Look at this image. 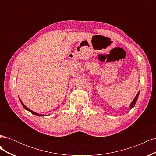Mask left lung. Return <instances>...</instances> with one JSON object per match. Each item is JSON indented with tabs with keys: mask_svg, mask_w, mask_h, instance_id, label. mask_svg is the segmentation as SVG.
I'll list each match as a JSON object with an SVG mask.
<instances>
[{
	"mask_svg": "<svg viewBox=\"0 0 156 156\" xmlns=\"http://www.w3.org/2000/svg\"><path fill=\"white\" fill-rule=\"evenodd\" d=\"M139 92L137 93V94H136V96L135 98H134V100H133V101H132V102L131 103V104H130V108H133V107L135 106V103H136V100H137V98H138V97H139Z\"/></svg>",
	"mask_w": 156,
	"mask_h": 156,
	"instance_id": "1",
	"label": "left lung"
}]
</instances>
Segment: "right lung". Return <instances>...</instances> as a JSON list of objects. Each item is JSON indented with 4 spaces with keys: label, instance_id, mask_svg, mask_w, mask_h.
Returning a JSON list of instances; mask_svg holds the SVG:
<instances>
[{
    "label": "right lung",
    "instance_id": "add662e5",
    "mask_svg": "<svg viewBox=\"0 0 156 156\" xmlns=\"http://www.w3.org/2000/svg\"><path fill=\"white\" fill-rule=\"evenodd\" d=\"M20 101H21V104H22V105L23 106V107H24L26 110H27V111H30L32 114H33V115H36V116H45V115H40V114H38V113H36V112H34V111H32V110H30V109H29V108H27L25 105H24V103H23L22 101H21V100H20Z\"/></svg>",
    "mask_w": 156,
    "mask_h": 156
}]
</instances>
